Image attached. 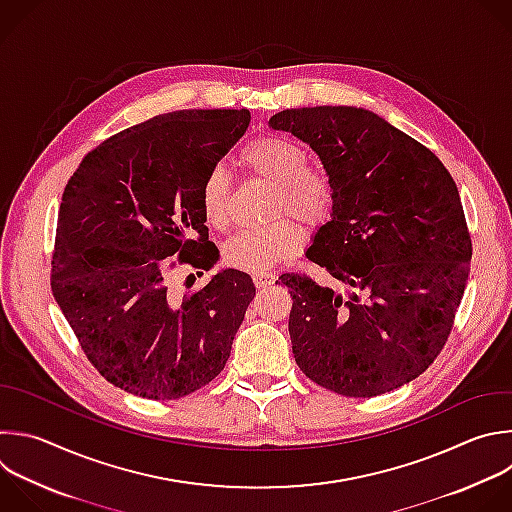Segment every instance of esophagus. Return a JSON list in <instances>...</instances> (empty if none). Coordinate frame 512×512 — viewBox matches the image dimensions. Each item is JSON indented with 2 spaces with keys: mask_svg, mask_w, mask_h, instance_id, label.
<instances>
[{
  "mask_svg": "<svg viewBox=\"0 0 512 512\" xmlns=\"http://www.w3.org/2000/svg\"><path fill=\"white\" fill-rule=\"evenodd\" d=\"M275 273L271 271H261V273H253V281H255V287L257 289H265V287H271L275 283Z\"/></svg>",
  "mask_w": 512,
  "mask_h": 512,
  "instance_id": "34e87169",
  "label": "esophagus"
}]
</instances>
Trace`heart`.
Returning <instances> with one entry per match:
<instances>
[{
	"instance_id": "1",
	"label": "heart",
	"mask_w": 512,
	"mask_h": 512,
	"mask_svg": "<svg viewBox=\"0 0 512 512\" xmlns=\"http://www.w3.org/2000/svg\"><path fill=\"white\" fill-rule=\"evenodd\" d=\"M241 162L253 175L275 185L273 215L291 213L307 223H317L329 213L333 203L331 177L319 164L307 162V152L299 142L281 134H263L245 144ZM229 203L231 175L223 164H215L201 187L203 213L213 227H227ZM303 241V231L295 221L277 219L233 233L223 247V257L231 267L259 273L297 253Z\"/></svg>"
}]
</instances>
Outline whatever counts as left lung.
I'll return each instance as SVG.
<instances>
[{
    "label": "left lung",
    "instance_id": "1",
    "mask_svg": "<svg viewBox=\"0 0 512 512\" xmlns=\"http://www.w3.org/2000/svg\"><path fill=\"white\" fill-rule=\"evenodd\" d=\"M269 128L305 142L333 183L331 219L305 255L342 289L279 277L295 364L350 398L416 380L444 348L468 281L456 183L432 150L366 108H289Z\"/></svg>",
    "mask_w": 512,
    "mask_h": 512
}]
</instances>
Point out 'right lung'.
<instances>
[{"instance_id": "obj_1", "label": "right lung", "mask_w": 512, "mask_h": 512, "mask_svg": "<svg viewBox=\"0 0 512 512\" xmlns=\"http://www.w3.org/2000/svg\"><path fill=\"white\" fill-rule=\"evenodd\" d=\"M249 122L245 108L154 116L88 152L66 185L52 291L92 366L128 394L189 396L231 356L253 279L221 269L177 295L166 273L175 255L205 271L219 261L201 187Z\"/></svg>"}]
</instances>
